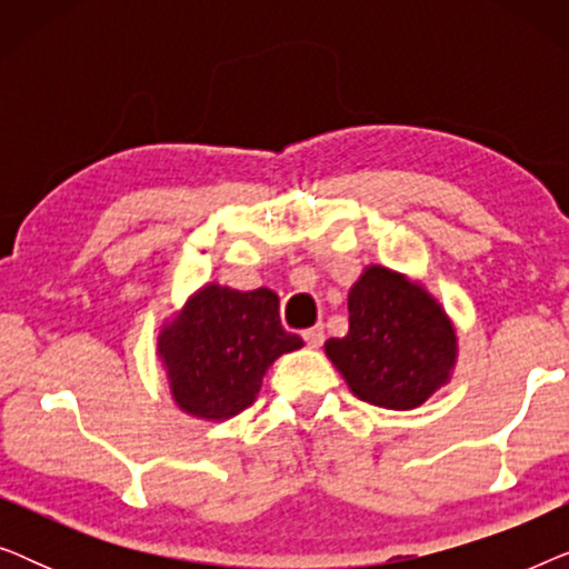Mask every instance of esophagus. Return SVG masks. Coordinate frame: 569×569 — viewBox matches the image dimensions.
<instances>
[{"label": "esophagus", "mask_w": 569, "mask_h": 569, "mask_svg": "<svg viewBox=\"0 0 569 569\" xmlns=\"http://www.w3.org/2000/svg\"><path fill=\"white\" fill-rule=\"evenodd\" d=\"M302 339H306V345L310 347V349H318L323 345V326H313V329H306L302 331Z\"/></svg>", "instance_id": "34e87169"}]
</instances>
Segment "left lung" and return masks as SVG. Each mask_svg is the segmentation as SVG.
Wrapping results in <instances>:
<instances>
[{
	"label": "left lung",
	"mask_w": 569,
	"mask_h": 569,
	"mask_svg": "<svg viewBox=\"0 0 569 569\" xmlns=\"http://www.w3.org/2000/svg\"><path fill=\"white\" fill-rule=\"evenodd\" d=\"M347 308V337L329 339L323 349L357 399L409 411L450 383L458 333L422 282L370 263L349 290Z\"/></svg>",
	"instance_id": "8db88e82"
}]
</instances>
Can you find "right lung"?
<instances>
[{"mask_svg": "<svg viewBox=\"0 0 569 569\" xmlns=\"http://www.w3.org/2000/svg\"><path fill=\"white\" fill-rule=\"evenodd\" d=\"M300 347L298 333L279 323V298L269 287L240 292L207 282L158 333V360L176 407L204 422L251 407L271 362Z\"/></svg>", "mask_w": 569, "mask_h": 569, "instance_id": "obj_1", "label": "right lung"}]
</instances>
